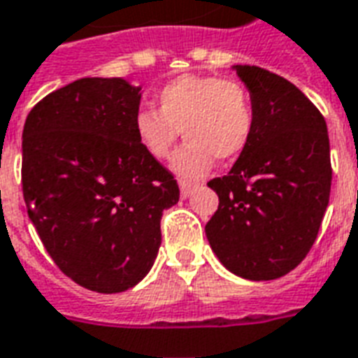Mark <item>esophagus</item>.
I'll list each match as a JSON object with an SVG mask.
<instances>
[{"instance_id":"obj_1","label":"esophagus","mask_w":358,"mask_h":358,"mask_svg":"<svg viewBox=\"0 0 358 358\" xmlns=\"http://www.w3.org/2000/svg\"><path fill=\"white\" fill-rule=\"evenodd\" d=\"M195 187H197V184H193V182H186V180H184V182H180V195L186 199V197H189V195H192Z\"/></svg>"}]
</instances>
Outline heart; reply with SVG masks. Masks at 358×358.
<instances>
[{
    "mask_svg": "<svg viewBox=\"0 0 358 358\" xmlns=\"http://www.w3.org/2000/svg\"><path fill=\"white\" fill-rule=\"evenodd\" d=\"M157 110L134 113L136 142L152 159H166L180 131L187 140L172 157L182 178L203 176L214 159L233 161L245 152L254 132V104L246 87L235 79L186 73L157 92Z\"/></svg>",
    "mask_w": 358,
    "mask_h": 358,
    "instance_id": "1",
    "label": "heart"
}]
</instances>
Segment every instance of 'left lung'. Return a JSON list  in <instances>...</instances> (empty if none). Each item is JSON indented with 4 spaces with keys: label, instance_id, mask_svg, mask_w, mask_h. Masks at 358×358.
I'll return each mask as SVG.
<instances>
[{
    "label": "left lung",
    "instance_id": "8db88e82",
    "mask_svg": "<svg viewBox=\"0 0 358 358\" xmlns=\"http://www.w3.org/2000/svg\"><path fill=\"white\" fill-rule=\"evenodd\" d=\"M235 71L250 91L256 121L231 171L208 182L220 203L206 239L231 273L279 279L311 250L328 206L327 121L288 79L258 66Z\"/></svg>",
    "mask_w": 358,
    "mask_h": 358
}]
</instances>
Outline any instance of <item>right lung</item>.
<instances>
[{
  "instance_id": "right-lung-1",
  "label": "right lung",
  "mask_w": 358,
  "mask_h": 358,
  "mask_svg": "<svg viewBox=\"0 0 358 358\" xmlns=\"http://www.w3.org/2000/svg\"><path fill=\"white\" fill-rule=\"evenodd\" d=\"M140 96L125 79L83 78L39 100L24 123L28 216L58 269L94 292L144 279L163 210L180 199L172 172L136 142Z\"/></svg>"
}]
</instances>
